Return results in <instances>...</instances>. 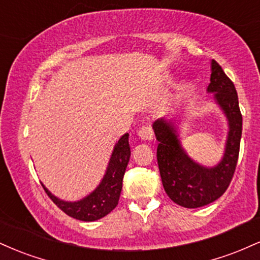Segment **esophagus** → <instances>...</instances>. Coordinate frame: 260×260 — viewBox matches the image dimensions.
<instances>
[{
	"label": "esophagus",
	"mask_w": 260,
	"mask_h": 260,
	"mask_svg": "<svg viewBox=\"0 0 260 260\" xmlns=\"http://www.w3.org/2000/svg\"><path fill=\"white\" fill-rule=\"evenodd\" d=\"M138 136L139 138H142L143 140H153L154 132L150 126L145 124V126H142L138 129Z\"/></svg>",
	"instance_id": "esophagus-1"
}]
</instances>
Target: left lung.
<instances>
[{
    "label": "left lung",
    "mask_w": 260,
    "mask_h": 260,
    "mask_svg": "<svg viewBox=\"0 0 260 260\" xmlns=\"http://www.w3.org/2000/svg\"><path fill=\"white\" fill-rule=\"evenodd\" d=\"M207 91L213 92L214 100L229 124L225 151L215 166L201 165L186 153L174 121L162 117L153 123L159 142L156 156L164 189L172 202L189 209L210 204L225 193L235 174L240 153L242 115L237 91L221 66L214 59H211L210 83Z\"/></svg>",
    "instance_id": "1"
}]
</instances>
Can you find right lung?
I'll list each match as a JSON object with an SVG mask.
<instances>
[{
    "mask_svg": "<svg viewBox=\"0 0 260 260\" xmlns=\"http://www.w3.org/2000/svg\"><path fill=\"white\" fill-rule=\"evenodd\" d=\"M128 137H129L128 133L123 134L115 144L111 157H110L109 164H107L105 175H104L99 186L95 188L90 194L84 197L80 201L66 202L53 196L41 183L45 192L47 193L51 201L62 211H64L67 215L74 217L77 220L95 221V220H99L101 217L106 216L107 214L111 213L113 209L116 208L118 201H120L122 181H123V175L126 172L131 156Z\"/></svg>",
    "mask_w": 260,
    "mask_h": 260,
    "instance_id": "obj_1",
    "label": "right lung"
}]
</instances>
